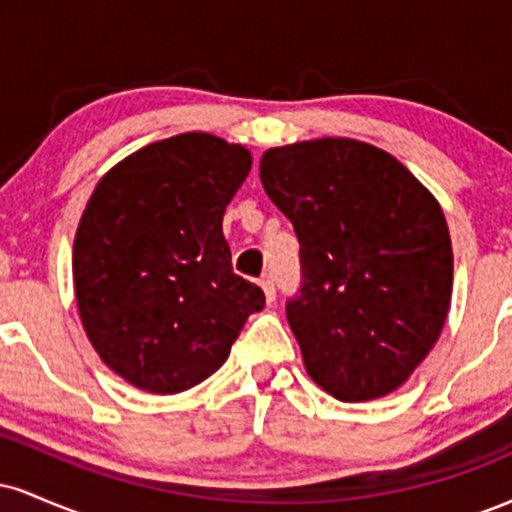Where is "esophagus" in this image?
Wrapping results in <instances>:
<instances>
[{"label": "esophagus", "instance_id": "esophagus-1", "mask_svg": "<svg viewBox=\"0 0 512 512\" xmlns=\"http://www.w3.org/2000/svg\"><path fill=\"white\" fill-rule=\"evenodd\" d=\"M260 289L264 291V298H267V303H274L276 289H274V279H272V276H262V279H260Z\"/></svg>", "mask_w": 512, "mask_h": 512}]
</instances>
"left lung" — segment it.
Instances as JSON below:
<instances>
[{
	"instance_id": "obj_1",
	"label": "left lung",
	"mask_w": 512,
	"mask_h": 512,
	"mask_svg": "<svg viewBox=\"0 0 512 512\" xmlns=\"http://www.w3.org/2000/svg\"><path fill=\"white\" fill-rule=\"evenodd\" d=\"M260 180L301 243L303 289L286 317L313 383L339 402L395 392L450 310L438 199L395 156L349 137L272 146Z\"/></svg>"
}]
</instances>
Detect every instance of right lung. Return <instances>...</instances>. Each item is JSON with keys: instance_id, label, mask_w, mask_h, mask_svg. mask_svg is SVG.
<instances>
[{"instance_id": "right-lung-1", "label": "right lung", "mask_w": 512, "mask_h": 512, "mask_svg": "<svg viewBox=\"0 0 512 512\" xmlns=\"http://www.w3.org/2000/svg\"><path fill=\"white\" fill-rule=\"evenodd\" d=\"M248 146L209 132L146 144L98 180L76 226L81 325L137 390L178 395L226 363L264 293L233 274L221 223L248 178Z\"/></svg>"}]
</instances>
